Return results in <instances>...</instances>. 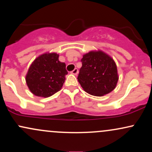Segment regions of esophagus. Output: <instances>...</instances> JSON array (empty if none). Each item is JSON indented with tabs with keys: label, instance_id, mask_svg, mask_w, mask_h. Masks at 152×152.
Instances as JSON below:
<instances>
[{
	"label": "esophagus",
	"instance_id": "obj_1",
	"mask_svg": "<svg viewBox=\"0 0 152 152\" xmlns=\"http://www.w3.org/2000/svg\"><path fill=\"white\" fill-rule=\"evenodd\" d=\"M71 74H74V75H77L78 74V70L77 69H75L74 70H73L72 71H71Z\"/></svg>",
	"mask_w": 152,
	"mask_h": 152
}]
</instances>
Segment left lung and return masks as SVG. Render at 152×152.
Wrapping results in <instances>:
<instances>
[{"mask_svg":"<svg viewBox=\"0 0 152 152\" xmlns=\"http://www.w3.org/2000/svg\"><path fill=\"white\" fill-rule=\"evenodd\" d=\"M78 81L83 89L95 96H102L116 88L118 80L114 59L102 50H91L81 59Z\"/></svg>","mask_w":152,"mask_h":152,"instance_id":"8db88e82","label":"left lung"}]
</instances>
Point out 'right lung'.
<instances>
[{"label":"right lung","instance_id":"right-lung-1","mask_svg":"<svg viewBox=\"0 0 152 152\" xmlns=\"http://www.w3.org/2000/svg\"><path fill=\"white\" fill-rule=\"evenodd\" d=\"M56 53H46L31 64L26 76L29 90L35 96L47 98L61 90L68 74L65 63Z\"/></svg>","mask_w":152,"mask_h":152}]
</instances>
